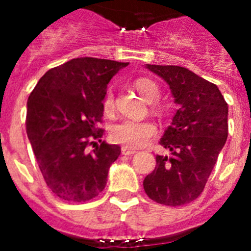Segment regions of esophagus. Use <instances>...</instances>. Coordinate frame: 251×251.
I'll use <instances>...</instances> for the list:
<instances>
[{
    "instance_id": "esophagus-1",
    "label": "esophagus",
    "mask_w": 251,
    "mask_h": 251,
    "mask_svg": "<svg viewBox=\"0 0 251 251\" xmlns=\"http://www.w3.org/2000/svg\"><path fill=\"white\" fill-rule=\"evenodd\" d=\"M121 152L124 153V155H127V156H130V155H134V153L137 152L135 150L130 149V147H126V146H124L121 149Z\"/></svg>"
}]
</instances>
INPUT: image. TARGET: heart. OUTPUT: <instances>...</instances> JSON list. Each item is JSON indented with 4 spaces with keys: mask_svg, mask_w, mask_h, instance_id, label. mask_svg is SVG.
<instances>
[{
    "mask_svg": "<svg viewBox=\"0 0 251 251\" xmlns=\"http://www.w3.org/2000/svg\"><path fill=\"white\" fill-rule=\"evenodd\" d=\"M135 88L146 101L155 102L160 98V88L153 80L141 78L135 82ZM104 113L110 116L114 112L113 92L108 90L102 99ZM156 135V126L151 121H134V120H122L112 126L110 138L112 141L124 145L130 149H139L149 143Z\"/></svg>",
    "mask_w": 251,
    "mask_h": 251,
    "instance_id": "heart-1",
    "label": "heart"
}]
</instances>
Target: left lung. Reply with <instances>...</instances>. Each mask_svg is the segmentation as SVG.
<instances>
[{
  "label": "left lung",
  "mask_w": 251,
  "mask_h": 251,
  "mask_svg": "<svg viewBox=\"0 0 251 251\" xmlns=\"http://www.w3.org/2000/svg\"><path fill=\"white\" fill-rule=\"evenodd\" d=\"M167 82L179 108L160 145L156 167L143 181L146 194L164 206H182L202 194L228 137V104L218 86L189 69L146 65Z\"/></svg>",
  "instance_id": "left-lung-1"
}]
</instances>
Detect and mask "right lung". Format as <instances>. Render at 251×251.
Segmentation results:
<instances>
[{
	"instance_id": "add662e5",
	"label": "right lung",
	"mask_w": 251,
	"mask_h": 251,
	"mask_svg": "<svg viewBox=\"0 0 251 251\" xmlns=\"http://www.w3.org/2000/svg\"><path fill=\"white\" fill-rule=\"evenodd\" d=\"M127 62L74 58L45 73L27 101L25 129L41 175L66 202H87L106 185L121 147L101 141L106 84ZM95 149L88 151V146Z\"/></svg>"
}]
</instances>
